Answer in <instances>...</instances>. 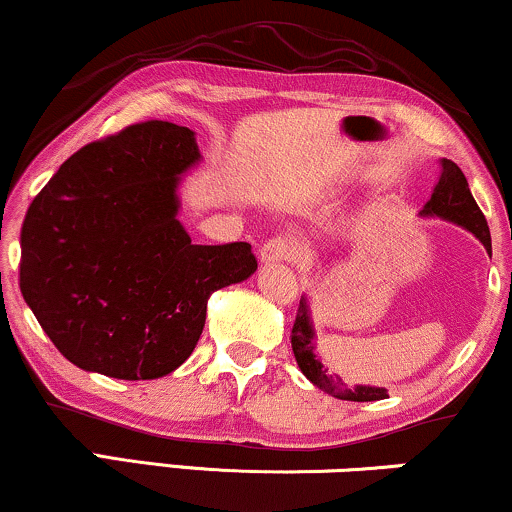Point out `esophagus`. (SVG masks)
Here are the masks:
<instances>
[{"instance_id": "obj_1", "label": "esophagus", "mask_w": 512, "mask_h": 512, "mask_svg": "<svg viewBox=\"0 0 512 512\" xmlns=\"http://www.w3.org/2000/svg\"><path fill=\"white\" fill-rule=\"evenodd\" d=\"M298 254V244L291 240L289 235H277L268 240L258 251V256H261V263L270 265V263H289L296 258Z\"/></svg>"}]
</instances>
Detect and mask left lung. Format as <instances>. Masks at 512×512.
Returning a JSON list of instances; mask_svg holds the SVG:
<instances>
[{
	"label": "left lung",
	"instance_id": "8db88e82",
	"mask_svg": "<svg viewBox=\"0 0 512 512\" xmlns=\"http://www.w3.org/2000/svg\"><path fill=\"white\" fill-rule=\"evenodd\" d=\"M417 216L419 219H440L468 230V233L487 249L489 258H492V235H489L485 216H482L480 207L475 205L464 172H461L452 160L445 158L443 163H440V174L436 186H433L431 191V198L426 200V205L419 209ZM291 347L293 356H296L298 361L300 373H303L314 387L326 391V394L342 398V401L356 403L382 401V398H387V389L384 387H373V384L347 387L340 375L328 373V368L321 363V356L317 352V328H314L310 298H307L305 293L300 296L298 317L291 331Z\"/></svg>",
	"mask_w": 512,
	"mask_h": 512
}]
</instances>
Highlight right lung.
<instances>
[{"label": "right lung", "instance_id": "right-lung-1", "mask_svg": "<svg viewBox=\"0 0 512 512\" xmlns=\"http://www.w3.org/2000/svg\"><path fill=\"white\" fill-rule=\"evenodd\" d=\"M195 132L137 123L83 146L27 209L20 291L67 361L116 380H158L193 354L207 300L256 272L251 244H193L179 188Z\"/></svg>", "mask_w": 512, "mask_h": 512}]
</instances>
